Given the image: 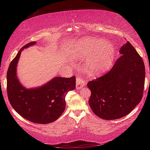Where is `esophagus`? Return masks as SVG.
<instances>
[{"label":"esophagus","instance_id":"obj_1","mask_svg":"<svg viewBox=\"0 0 150 150\" xmlns=\"http://www.w3.org/2000/svg\"><path fill=\"white\" fill-rule=\"evenodd\" d=\"M85 85V79L78 77L77 78V82H76V88L77 89H80L81 88H82Z\"/></svg>","mask_w":150,"mask_h":150}]
</instances>
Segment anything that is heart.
<instances>
[{
    "mask_svg": "<svg viewBox=\"0 0 150 150\" xmlns=\"http://www.w3.org/2000/svg\"><path fill=\"white\" fill-rule=\"evenodd\" d=\"M77 52L79 58L93 54L86 64V68L91 75H98L112 65L115 48L111 42L86 37L79 42Z\"/></svg>",
    "mask_w": 150,
    "mask_h": 150,
    "instance_id": "b5f03b06",
    "label": "heart"
}]
</instances>
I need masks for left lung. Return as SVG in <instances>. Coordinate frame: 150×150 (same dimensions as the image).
Wrapping results in <instances>:
<instances>
[{
    "label": "left lung",
    "instance_id": "obj_1",
    "mask_svg": "<svg viewBox=\"0 0 150 150\" xmlns=\"http://www.w3.org/2000/svg\"><path fill=\"white\" fill-rule=\"evenodd\" d=\"M120 54L110 71L87 83L91 110L105 120L128 115L143 96L145 66L142 58L129 42L120 48Z\"/></svg>",
    "mask_w": 150,
    "mask_h": 150
}]
</instances>
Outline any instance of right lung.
<instances>
[{"instance_id":"right-lung-1","label":"right lung","mask_w":150,"mask_h":150,"mask_svg":"<svg viewBox=\"0 0 150 150\" xmlns=\"http://www.w3.org/2000/svg\"><path fill=\"white\" fill-rule=\"evenodd\" d=\"M35 44L36 42L24 45L11 62L7 71V93L10 103L20 116L34 123L48 124L65 110V95L75 88L76 77H55L40 87H24L17 76L18 62L22 51Z\"/></svg>"}]
</instances>
